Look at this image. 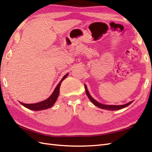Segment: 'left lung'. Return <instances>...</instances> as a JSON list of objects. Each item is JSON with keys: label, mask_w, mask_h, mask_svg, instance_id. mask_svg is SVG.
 I'll return each mask as SVG.
<instances>
[{"label": "left lung", "mask_w": 152, "mask_h": 152, "mask_svg": "<svg viewBox=\"0 0 152 152\" xmlns=\"http://www.w3.org/2000/svg\"><path fill=\"white\" fill-rule=\"evenodd\" d=\"M85 89H86V93L87 96H88V98H89V99L91 100V102L93 103L95 106L96 107H98V108H100L102 109H104V110H120L122 108H125L127 106L129 105L130 104L132 103V102H130L129 103H128L127 104H122V105H106V104H101L99 103H98L97 101H96L94 99H93V98L91 97V95L89 94V93L88 90L87 89V87L85 85Z\"/></svg>", "instance_id": "8db88e82"}]
</instances>
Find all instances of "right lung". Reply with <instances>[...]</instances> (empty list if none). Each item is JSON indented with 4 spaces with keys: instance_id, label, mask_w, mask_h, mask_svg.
I'll use <instances>...</instances> for the list:
<instances>
[{
    "instance_id": "add662e5",
    "label": "right lung",
    "mask_w": 152,
    "mask_h": 152,
    "mask_svg": "<svg viewBox=\"0 0 152 152\" xmlns=\"http://www.w3.org/2000/svg\"><path fill=\"white\" fill-rule=\"evenodd\" d=\"M68 73H67V74H66L63 77L61 80L59 82V83L57 85L56 88H55L51 96H50V97L49 98H48L47 99L43 101V102H39L37 103H34V104H25V103H21V102H20V103L23 106H24L25 107L28 108L30 110H35V111H38V110L48 109L50 107H51L55 103V102H56V101L58 97L59 93V87H60L62 81L65 79V78L68 76Z\"/></svg>"
}]
</instances>
